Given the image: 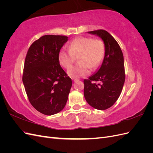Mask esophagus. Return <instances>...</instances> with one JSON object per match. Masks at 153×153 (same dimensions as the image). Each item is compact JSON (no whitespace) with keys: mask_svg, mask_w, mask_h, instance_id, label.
I'll use <instances>...</instances> for the list:
<instances>
[{"mask_svg":"<svg viewBox=\"0 0 153 153\" xmlns=\"http://www.w3.org/2000/svg\"><path fill=\"white\" fill-rule=\"evenodd\" d=\"M71 79H72V80L74 81V82H75V81L77 80V78H75V77H72Z\"/></svg>","mask_w":153,"mask_h":153,"instance_id":"34e87169","label":"esophagus"}]
</instances>
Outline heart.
<instances>
[{
	"mask_svg": "<svg viewBox=\"0 0 153 153\" xmlns=\"http://www.w3.org/2000/svg\"><path fill=\"white\" fill-rule=\"evenodd\" d=\"M105 53L103 41L91 37H79L71 41L68 50L62 48L59 52V61L65 69H69L79 55L80 62L68 73L73 77L84 76L91 71V68L96 69L102 62Z\"/></svg>",
	"mask_w": 153,
	"mask_h": 153,
	"instance_id": "obj_1",
	"label": "heart"
}]
</instances>
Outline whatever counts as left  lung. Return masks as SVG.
Here are the masks:
<instances>
[{
	"label": "left lung",
	"mask_w": 153,
	"mask_h": 153,
	"mask_svg": "<svg viewBox=\"0 0 153 153\" xmlns=\"http://www.w3.org/2000/svg\"><path fill=\"white\" fill-rule=\"evenodd\" d=\"M98 36L105 47L102 64L94 75L85 79L84 97L87 102L98 110L111 107L121 93L125 80L124 57L118 43L103 29L88 32ZM98 81V84L95 82Z\"/></svg>",
	"instance_id": "8db88e82"
}]
</instances>
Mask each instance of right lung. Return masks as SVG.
Listing matches in <instances>:
<instances>
[{
    "label": "right lung",
    "instance_id": "add662e5",
    "mask_svg": "<svg viewBox=\"0 0 153 153\" xmlns=\"http://www.w3.org/2000/svg\"><path fill=\"white\" fill-rule=\"evenodd\" d=\"M68 41L61 35H45L35 41L26 55L22 81L30 104L47 115L64 108L72 81L59 61V52Z\"/></svg>",
    "mask_w": 153,
    "mask_h": 153
}]
</instances>
